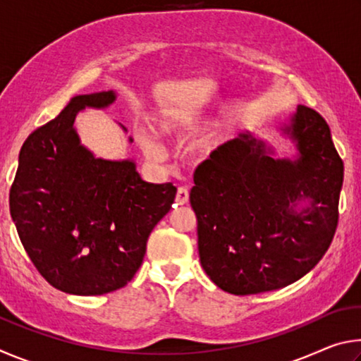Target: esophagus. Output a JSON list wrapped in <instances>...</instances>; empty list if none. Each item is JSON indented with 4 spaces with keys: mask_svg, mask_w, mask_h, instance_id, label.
Listing matches in <instances>:
<instances>
[{
    "mask_svg": "<svg viewBox=\"0 0 361 361\" xmlns=\"http://www.w3.org/2000/svg\"><path fill=\"white\" fill-rule=\"evenodd\" d=\"M175 200H176V204H178V205L188 204V200H189V191H188V189L186 188H178V191H176Z\"/></svg>",
    "mask_w": 361,
    "mask_h": 361,
    "instance_id": "34e87169",
    "label": "esophagus"
}]
</instances>
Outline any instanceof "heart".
I'll return each mask as SVG.
<instances>
[{
    "label": "heart",
    "instance_id": "obj_1",
    "mask_svg": "<svg viewBox=\"0 0 361 361\" xmlns=\"http://www.w3.org/2000/svg\"><path fill=\"white\" fill-rule=\"evenodd\" d=\"M162 129L166 132H175V130H178V124H176L175 121H164ZM138 138H140V143H142V146H143V149L148 152L151 157H159V154H161V149H159V146L154 143V140H151L146 135H142V133H140Z\"/></svg>",
    "mask_w": 361,
    "mask_h": 361
}]
</instances>
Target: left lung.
<instances>
[{
  "label": "left lung",
  "mask_w": 361,
  "mask_h": 361,
  "mask_svg": "<svg viewBox=\"0 0 361 361\" xmlns=\"http://www.w3.org/2000/svg\"><path fill=\"white\" fill-rule=\"evenodd\" d=\"M283 132L296 142L295 161L271 157L264 142L240 133L195 169L189 200L200 264L231 295L296 282L323 258L338 228L344 162L329 126L299 105ZM305 198L310 205L296 211Z\"/></svg>",
  "instance_id": "left-lung-1"
}]
</instances>
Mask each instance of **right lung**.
<instances>
[{
  "mask_svg": "<svg viewBox=\"0 0 361 361\" xmlns=\"http://www.w3.org/2000/svg\"><path fill=\"white\" fill-rule=\"evenodd\" d=\"M114 100L113 90L73 97L30 133L9 191L12 221L33 266L70 295L124 288L176 195L172 183L143 181L132 161L97 159L79 143L73 129L79 109Z\"/></svg>",
  "mask_w": 361,
  "mask_h": 361,
  "instance_id": "add662e5",
  "label": "right lung"
}]
</instances>
